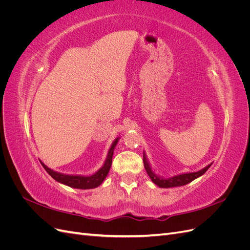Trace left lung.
Wrapping results in <instances>:
<instances>
[{"instance_id": "8db88e82", "label": "left lung", "mask_w": 250, "mask_h": 250, "mask_svg": "<svg viewBox=\"0 0 250 250\" xmlns=\"http://www.w3.org/2000/svg\"><path fill=\"white\" fill-rule=\"evenodd\" d=\"M143 162H144V167H145L149 177L151 178V180H152L156 186H158L160 188H173V187L185 186V185H187L188 183H191V181H193L194 179H196L197 177L201 176L202 174L206 173L208 170V168L211 166V164H210V165L208 166V167L203 168L202 170H200L198 172L180 174V175L173 176L171 178L166 179V178H162V177L156 176L155 174L152 172V170H151L150 166L148 164V161H147L145 153H144V156H143Z\"/></svg>"}]
</instances>
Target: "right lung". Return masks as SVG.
<instances>
[{"mask_svg":"<svg viewBox=\"0 0 250 250\" xmlns=\"http://www.w3.org/2000/svg\"><path fill=\"white\" fill-rule=\"evenodd\" d=\"M118 141H119V139H116L115 142L112 143V145L108 151L106 161H105L103 167L99 171L96 172L92 176L85 177V176H78V175H65V174L57 173L55 171L49 169L47 166H44L43 164H42V165L44 168V170H46L50 174V176L54 178L60 184H63V185L69 186L71 188H82V190H86V188H97L98 186H100L103 183L105 177L107 176L109 169L111 167L113 150H115V147L118 144Z\"/></svg>","mask_w":250,"mask_h":250,"instance_id":"add662e5","label":"right lung"}]
</instances>
